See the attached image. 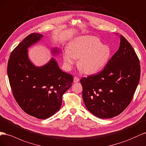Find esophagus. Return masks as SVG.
I'll return each mask as SVG.
<instances>
[{
	"mask_svg": "<svg viewBox=\"0 0 146 146\" xmlns=\"http://www.w3.org/2000/svg\"><path fill=\"white\" fill-rule=\"evenodd\" d=\"M73 81H74V82H78L80 81V78L77 76H74V79H73Z\"/></svg>",
	"mask_w": 146,
	"mask_h": 146,
	"instance_id": "obj_1",
	"label": "esophagus"
}]
</instances>
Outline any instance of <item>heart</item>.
Masks as SVG:
<instances>
[{
  "mask_svg": "<svg viewBox=\"0 0 146 146\" xmlns=\"http://www.w3.org/2000/svg\"><path fill=\"white\" fill-rule=\"evenodd\" d=\"M110 48L103 44L101 40L94 36H79L71 41L69 49L63 54L64 64L70 68L79 58V68L86 74H94L101 70L109 60Z\"/></svg>",
  "mask_w": 146,
  "mask_h": 146,
  "instance_id": "1",
  "label": "heart"
}]
</instances>
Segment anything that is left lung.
Listing matches in <instances>:
<instances>
[{
  "instance_id": "8db88e82",
  "label": "left lung",
  "mask_w": 146,
  "mask_h": 146,
  "mask_svg": "<svg viewBox=\"0 0 146 146\" xmlns=\"http://www.w3.org/2000/svg\"><path fill=\"white\" fill-rule=\"evenodd\" d=\"M138 57L120 35V46L104 69L82 78V98L91 113L109 119L122 112L132 100L141 74Z\"/></svg>"
}]
</instances>
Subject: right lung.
<instances>
[{
    "label": "right lung",
    "mask_w": 146,
    "mask_h": 146,
    "mask_svg": "<svg viewBox=\"0 0 146 146\" xmlns=\"http://www.w3.org/2000/svg\"><path fill=\"white\" fill-rule=\"evenodd\" d=\"M43 35H29L11 52L7 73L16 102L29 115L45 119L59 110L62 95L72 86L73 77L63 72L52 59L42 66H35L29 60L27 48L38 41ZM54 53L59 50L54 49Z\"/></svg>",
    "instance_id": "1"
}]
</instances>
